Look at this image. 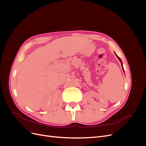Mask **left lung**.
Segmentation results:
<instances>
[{
  "label": "left lung",
  "instance_id": "8db88e82",
  "mask_svg": "<svg viewBox=\"0 0 146 146\" xmlns=\"http://www.w3.org/2000/svg\"><path fill=\"white\" fill-rule=\"evenodd\" d=\"M114 54H115V53H114ZM115 55H116V56L117 57V58L119 60V61H121V65H122V69H123V71H124V70H123V66H122V61H121V58H119V57L115 54Z\"/></svg>",
  "mask_w": 146,
  "mask_h": 146
}]
</instances>
